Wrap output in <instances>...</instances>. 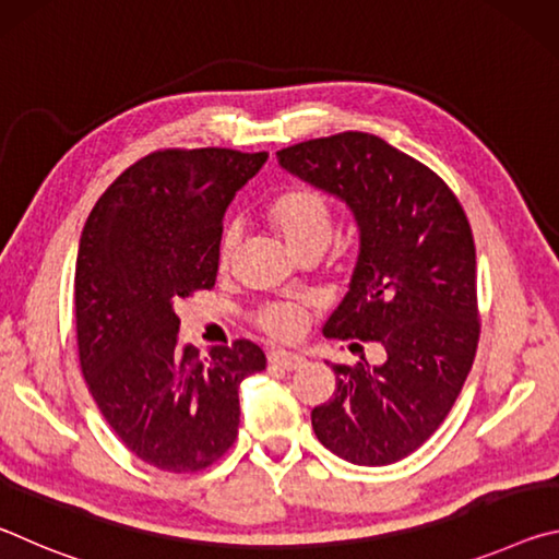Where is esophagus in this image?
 Listing matches in <instances>:
<instances>
[{
    "label": "esophagus",
    "mask_w": 559,
    "mask_h": 559,
    "mask_svg": "<svg viewBox=\"0 0 559 559\" xmlns=\"http://www.w3.org/2000/svg\"><path fill=\"white\" fill-rule=\"evenodd\" d=\"M269 362L271 367H281V370H296L306 359L296 353H286V349H273V353H269Z\"/></svg>",
    "instance_id": "34e87169"
}]
</instances>
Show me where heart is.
<instances>
[{
  "instance_id": "1",
  "label": "heart",
  "mask_w": 559,
  "mask_h": 559,
  "mask_svg": "<svg viewBox=\"0 0 559 559\" xmlns=\"http://www.w3.org/2000/svg\"><path fill=\"white\" fill-rule=\"evenodd\" d=\"M266 216L273 229L278 231L283 243L296 257L308 249L323 251L330 239H333V206H330L328 197L316 187L290 185L281 189L266 204ZM236 243H239V231H236V226H226L219 241L222 266L231 261ZM257 325L263 333L276 340H293L300 335L306 318H302L296 306L276 302V306L261 310L257 316Z\"/></svg>"
}]
</instances>
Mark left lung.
<instances>
[{"mask_svg":"<svg viewBox=\"0 0 559 559\" xmlns=\"http://www.w3.org/2000/svg\"><path fill=\"white\" fill-rule=\"evenodd\" d=\"M278 163L345 200L359 259L325 337L382 347V362L333 365V400L310 414L316 437L357 466H390L447 419L476 357V243L449 185L370 132L278 150Z\"/></svg>","mask_w":559,"mask_h":559,"instance_id":"obj_1","label":"left lung"}]
</instances>
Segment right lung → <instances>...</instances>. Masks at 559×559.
Returning a JSON list of instances; mask_svg holds the SVG:
<instances>
[{
	"label": "right lung",
	"instance_id": "right-lung-1",
	"mask_svg": "<svg viewBox=\"0 0 559 559\" xmlns=\"http://www.w3.org/2000/svg\"><path fill=\"white\" fill-rule=\"evenodd\" d=\"M266 153L155 150L93 206L75 259L83 380L110 429L169 473L210 468L239 433V384L266 370L251 340L177 345L175 300L214 288L224 212Z\"/></svg>",
	"mask_w": 559,
	"mask_h": 559
}]
</instances>
